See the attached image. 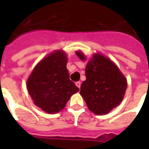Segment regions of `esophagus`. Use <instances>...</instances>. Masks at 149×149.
Instances as JSON below:
<instances>
[{
    "mask_svg": "<svg viewBox=\"0 0 149 149\" xmlns=\"http://www.w3.org/2000/svg\"><path fill=\"white\" fill-rule=\"evenodd\" d=\"M76 86H77L79 89L80 88V86H81V82H80V81L77 82V83H76Z\"/></svg>",
    "mask_w": 149,
    "mask_h": 149,
    "instance_id": "34e87169",
    "label": "esophagus"
}]
</instances>
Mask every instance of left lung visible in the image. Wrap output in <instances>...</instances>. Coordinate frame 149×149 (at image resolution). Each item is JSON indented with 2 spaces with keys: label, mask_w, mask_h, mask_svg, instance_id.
<instances>
[{
  "label": "left lung",
  "mask_w": 149,
  "mask_h": 149,
  "mask_svg": "<svg viewBox=\"0 0 149 149\" xmlns=\"http://www.w3.org/2000/svg\"><path fill=\"white\" fill-rule=\"evenodd\" d=\"M81 60L85 54L76 52ZM86 80L80 86V95L91 112L97 115L108 113L121 103L127 90L126 77L111 58L101 53H94L86 63Z\"/></svg>",
  "instance_id": "obj_1"
}]
</instances>
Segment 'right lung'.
Returning <instances> with one entry per match:
<instances>
[{
	"instance_id": "obj_1",
	"label": "right lung",
	"mask_w": 149,
	"mask_h": 149,
	"mask_svg": "<svg viewBox=\"0 0 149 149\" xmlns=\"http://www.w3.org/2000/svg\"><path fill=\"white\" fill-rule=\"evenodd\" d=\"M67 62L65 51L55 50L36 64L27 79V90L34 104L45 113H58L79 91L70 79Z\"/></svg>"
}]
</instances>
